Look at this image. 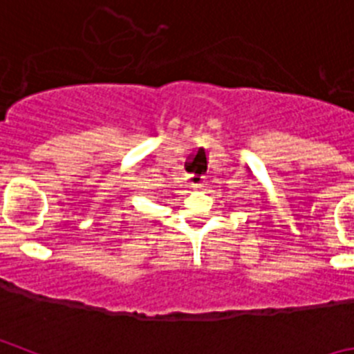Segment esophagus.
Returning <instances> with one entry per match:
<instances>
[{
    "label": "esophagus",
    "instance_id": "esophagus-1",
    "mask_svg": "<svg viewBox=\"0 0 354 354\" xmlns=\"http://www.w3.org/2000/svg\"><path fill=\"white\" fill-rule=\"evenodd\" d=\"M204 175H196V174H192L189 175V184H192V187H195V189H200V187L204 186Z\"/></svg>",
    "mask_w": 354,
    "mask_h": 354
}]
</instances>
